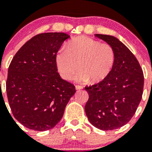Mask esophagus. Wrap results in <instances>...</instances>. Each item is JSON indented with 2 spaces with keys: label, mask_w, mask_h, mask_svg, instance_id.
Listing matches in <instances>:
<instances>
[{
  "label": "esophagus",
  "mask_w": 152,
  "mask_h": 152,
  "mask_svg": "<svg viewBox=\"0 0 152 152\" xmlns=\"http://www.w3.org/2000/svg\"><path fill=\"white\" fill-rule=\"evenodd\" d=\"M83 88V87L82 85H76V90H81Z\"/></svg>",
  "instance_id": "obj_1"
}]
</instances>
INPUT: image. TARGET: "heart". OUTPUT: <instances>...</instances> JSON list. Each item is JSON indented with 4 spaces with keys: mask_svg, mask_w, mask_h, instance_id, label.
Wrapping results in <instances>:
<instances>
[{
    "mask_svg": "<svg viewBox=\"0 0 152 152\" xmlns=\"http://www.w3.org/2000/svg\"><path fill=\"white\" fill-rule=\"evenodd\" d=\"M114 63L115 53L110 45L85 36L70 41L56 56L57 70L64 80H70L79 67L78 81L99 82L109 76Z\"/></svg>",
    "mask_w": 152,
    "mask_h": 152,
    "instance_id": "b5f03b06",
    "label": "heart"
}]
</instances>
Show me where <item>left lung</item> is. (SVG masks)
I'll list each match as a JSON object with an SVG mask.
<instances>
[{"mask_svg": "<svg viewBox=\"0 0 152 152\" xmlns=\"http://www.w3.org/2000/svg\"><path fill=\"white\" fill-rule=\"evenodd\" d=\"M113 48L115 63L106 79L85 89L89 98L85 110L90 123L97 129L110 131L127 124L141 101L144 76L137 59L115 37L95 34Z\"/></svg>", "mask_w": 152, "mask_h": 152, "instance_id": "1", "label": "left lung"}]
</instances>
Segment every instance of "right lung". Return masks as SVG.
Segmentation results:
<instances>
[{
    "mask_svg": "<svg viewBox=\"0 0 152 152\" xmlns=\"http://www.w3.org/2000/svg\"><path fill=\"white\" fill-rule=\"evenodd\" d=\"M69 38L64 32L39 34L19 49L10 63L6 84L9 104L15 118L28 129L44 132L55 127L76 93L56 65L57 53Z\"/></svg>",
    "mask_w": 152,
    "mask_h": 152,
    "instance_id": "add662e5",
    "label": "right lung"
}]
</instances>
